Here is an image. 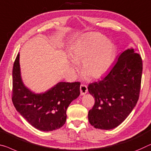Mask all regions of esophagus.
<instances>
[{
    "mask_svg": "<svg viewBox=\"0 0 151 151\" xmlns=\"http://www.w3.org/2000/svg\"><path fill=\"white\" fill-rule=\"evenodd\" d=\"M88 92V88L86 85L82 84L80 86V94L81 95H84Z\"/></svg>",
    "mask_w": 151,
    "mask_h": 151,
    "instance_id": "1",
    "label": "esophagus"
}]
</instances>
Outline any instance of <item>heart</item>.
Listing matches in <instances>:
<instances>
[{
    "label": "heart",
    "instance_id": "1",
    "mask_svg": "<svg viewBox=\"0 0 151 151\" xmlns=\"http://www.w3.org/2000/svg\"><path fill=\"white\" fill-rule=\"evenodd\" d=\"M115 55L114 44L99 33L88 34L69 50L72 61H83V72L90 78H99L104 75L112 65ZM73 68L77 69L76 64Z\"/></svg>",
    "mask_w": 151,
    "mask_h": 151
}]
</instances>
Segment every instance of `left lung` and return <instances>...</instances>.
I'll list each match as a JSON object with an SVG mask.
<instances>
[{
    "instance_id": "1",
    "label": "left lung",
    "mask_w": 151,
    "mask_h": 151,
    "mask_svg": "<svg viewBox=\"0 0 151 151\" xmlns=\"http://www.w3.org/2000/svg\"><path fill=\"white\" fill-rule=\"evenodd\" d=\"M136 52L134 48L125 50L105 77L88 85L89 93L95 100L88 112V120L95 128L111 129L117 127L137 103L142 61Z\"/></svg>"
}]
</instances>
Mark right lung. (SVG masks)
<instances>
[{
  "label": "right lung",
  "mask_w": 151,
  "mask_h": 151,
  "mask_svg": "<svg viewBox=\"0 0 151 151\" xmlns=\"http://www.w3.org/2000/svg\"><path fill=\"white\" fill-rule=\"evenodd\" d=\"M80 82H59L42 94H34L22 82L19 54L13 64L12 101L16 110L27 122L41 131L55 130L66 122V111L80 94Z\"/></svg>",
  "instance_id": "right-lung-1"
}]
</instances>
